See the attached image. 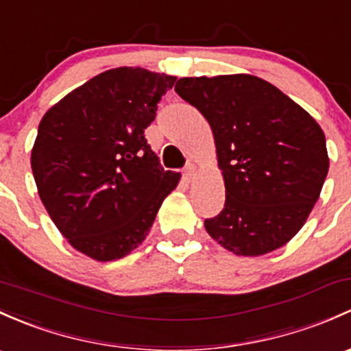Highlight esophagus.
Segmentation results:
<instances>
[{
  "mask_svg": "<svg viewBox=\"0 0 351 351\" xmlns=\"http://www.w3.org/2000/svg\"><path fill=\"white\" fill-rule=\"evenodd\" d=\"M195 165L193 163H188L186 166H185V169H183V178L186 180V182H191V178H193V175H195Z\"/></svg>",
  "mask_w": 351,
  "mask_h": 351,
  "instance_id": "esophagus-1",
  "label": "esophagus"
}]
</instances>
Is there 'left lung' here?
I'll return each mask as SVG.
<instances>
[{
  "label": "left lung",
  "instance_id": "8db88e82",
  "mask_svg": "<svg viewBox=\"0 0 351 351\" xmlns=\"http://www.w3.org/2000/svg\"><path fill=\"white\" fill-rule=\"evenodd\" d=\"M176 94L212 128L225 182L210 237L237 256H263L300 232L328 175L326 139L315 119L259 77H183Z\"/></svg>",
  "mask_w": 351,
  "mask_h": 351
}]
</instances>
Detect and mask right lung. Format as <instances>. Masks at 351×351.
Instances as JSON below:
<instances>
[{"instance_id": "add662e5", "label": "right lung", "mask_w": 351, "mask_h": 351, "mask_svg": "<svg viewBox=\"0 0 351 351\" xmlns=\"http://www.w3.org/2000/svg\"><path fill=\"white\" fill-rule=\"evenodd\" d=\"M176 77L119 67L65 95L40 121L32 169L47 212L73 249L95 261L146 239L180 173L165 171L145 138Z\"/></svg>"}]
</instances>
